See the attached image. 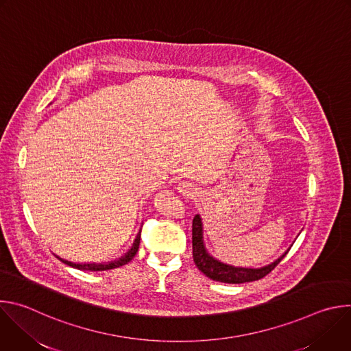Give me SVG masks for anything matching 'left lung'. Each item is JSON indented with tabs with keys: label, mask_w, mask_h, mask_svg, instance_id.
Returning a JSON list of instances; mask_svg holds the SVG:
<instances>
[{
	"label": "left lung",
	"mask_w": 351,
	"mask_h": 351,
	"mask_svg": "<svg viewBox=\"0 0 351 351\" xmlns=\"http://www.w3.org/2000/svg\"><path fill=\"white\" fill-rule=\"evenodd\" d=\"M191 234H193V260L197 265V268L202 271L204 275L211 278L217 282L223 283H244V282H253L265 278L269 272L275 269V267L285 258V256L289 253L286 252L280 258H278L274 264L253 269V268H236L232 265L222 264L221 261L213 258L204 248L203 244V225L199 215H195L193 218L191 225Z\"/></svg>",
	"instance_id": "1"
}]
</instances>
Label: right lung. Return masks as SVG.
<instances>
[{
  "label": "right lung",
  "instance_id": "add662e5",
  "mask_svg": "<svg viewBox=\"0 0 351 351\" xmlns=\"http://www.w3.org/2000/svg\"><path fill=\"white\" fill-rule=\"evenodd\" d=\"M138 244H140V232L132 245V248L129 250V252L119 260L117 261H111V263H104V264H75V263H71V261H66V260H62L57 256V258H60L64 264L69 265V267H73L76 269H87V271H108V269H114V268H119L125 264H128L129 261H132V258L136 256L137 250H138Z\"/></svg>",
  "mask_w": 351,
  "mask_h": 351
}]
</instances>
